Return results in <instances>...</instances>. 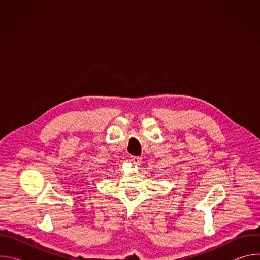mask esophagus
<instances>
[{
    "mask_svg": "<svg viewBox=\"0 0 260 260\" xmlns=\"http://www.w3.org/2000/svg\"><path fill=\"white\" fill-rule=\"evenodd\" d=\"M131 161L136 165V166H139L141 164V157L139 156H131Z\"/></svg>",
    "mask_w": 260,
    "mask_h": 260,
    "instance_id": "1",
    "label": "esophagus"
}]
</instances>
